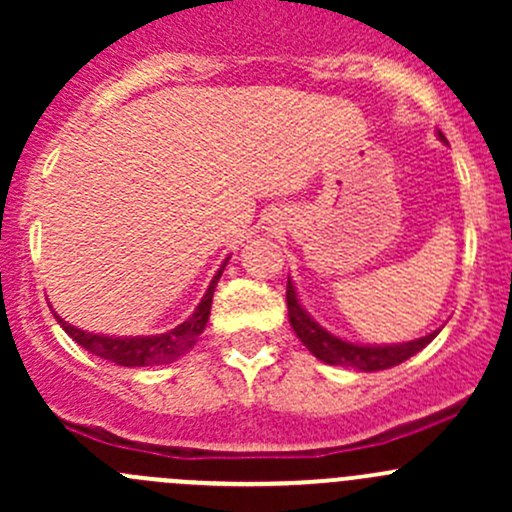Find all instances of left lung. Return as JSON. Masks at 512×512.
<instances>
[{"mask_svg":"<svg viewBox=\"0 0 512 512\" xmlns=\"http://www.w3.org/2000/svg\"><path fill=\"white\" fill-rule=\"evenodd\" d=\"M443 138V136H441ZM287 309H289V324H292L294 334L299 337V342L309 349L317 359H322L324 364L332 366H352L359 371H381L391 369V366L401 364V361L411 359V356L421 352L426 344L433 342L441 329L426 334V337L414 339V342L406 344H394V347H361V344L344 342V339L332 337L329 332H324L312 317L302 309L299 304L297 292H294L292 282L287 280Z\"/></svg>","mask_w":512,"mask_h":512,"instance_id":"left-lung-1","label":"left lung"}]
</instances>
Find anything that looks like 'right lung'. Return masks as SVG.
Here are the masks:
<instances>
[{"label":"right lung","mask_w":512,"mask_h":512,"mask_svg":"<svg viewBox=\"0 0 512 512\" xmlns=\"http://www.w3.org/2000/svg\"><path fill=\"white\" fill-rule=\"evenodd\" d=\"M225 265L220 267L218 275L210 282L208 292L203 294L200 304L195 307V312L185 319L183 324H178L175 329L165 334H156V337H103V334H91L81 332V329L71 327L69 322H64L61 317L59 324L64 327V332L74 339L79 347H84L86 352L101 356V359L113 361L118 366H156V364H170V361L180 359L203 334L205 324L210 317V304H213V292L218 285L220 275H223Z\"/></svg>","instance_id":"right-lung-1"}]
</instances>
